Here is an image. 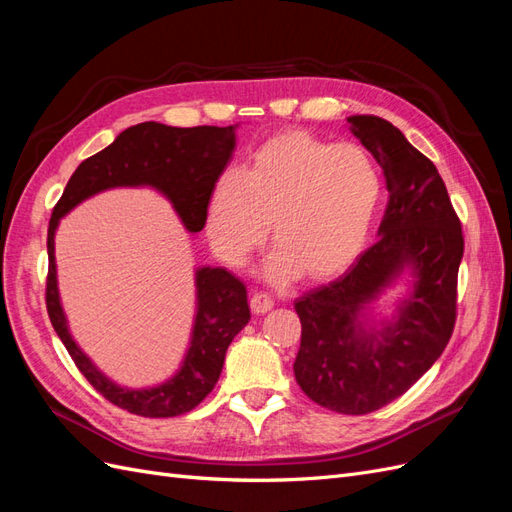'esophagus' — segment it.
Here are the masks:
<instances>
[{"instance_id":"esophagus-1","label":"esophagus","mask_w":512,"mask_h":512,"mask_svg":"<svg viewBox=\"0 0 512 512\" xmlns=\"http://www.w3.org/2000/svg\"><path fill=\"white\" fill-rule=\"evenodd\" d=\"M273 305H275L273 299L265 292H254L252 299H250V307H252L254 314H267Z\"/></svg>"}]
</instances>
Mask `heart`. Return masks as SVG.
Here are the masks:
<instances>
[{"mask_svg": "<svg viewBox=\"0 0 512 512\" xmlns=\"http://www.w3.org/2000/svg\"><path fill=\"white\" fill-rule=\"evenodd\" d=\"M382 183L369 153L307 130L267 138L247 164L226 170L207 207V235L230 265H243L267 239L271 275L322 282L344 273L367 241Z\"/></svg>", "mask_w": 512, "mask_h": 512, "instance_id": "1", "label": "heart"}]
</instances>
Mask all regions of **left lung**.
Instances as JSON below:
<instances>
[{
    "label": "left lung",
    "instance_id": "left-lung-1",
    "mask_svg": "<svg viewBox=\"0 0 512 512\" xmlns=\"http://www.w3.org/2000/svg\"><path fill=\"white\" fill-rule=\"evenodd\" d=\"M348 123L382 166L389 203L380 239L342 277L294 301V378L314 404L361 416L404 395L444 352L457 320L463 232L436 164L391 121L352 115ZM404 268L417 277L411 301L393 325L365 334L355 314Z\"/></svg>",
    "mask_w": 512,
    "mask_h": 512
}]
</instances>
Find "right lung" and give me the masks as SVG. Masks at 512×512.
Wrapping results in <instances>:
<instances>
[{"label": "right lung", "instance_id": "add662e5", "mask_svg": "<svg viewBox=\"0 0 512 512\" xmlns=\"http://www.w3.org/2000/svg\"><path fill=\"white\" fill-rule=\"evenodd\" d=\"M235 128H170L156 121L138 123L121 132L115 143L96 156L81 162L53 207L46 237V312L87 382L111 404L132 414L149 418L179 416L194 410L213 391L230 342L250 320L245 284L226 269H200L196 273L198 314L194 335L179 374L156 389H121L91 365L68 333L55 277L53 237L57 222L74 205L100 190L117 185H153L173 200L185 228L190 232L203 230L211 192L235 151Z\"/></svg>", "mask_w": 512, "mask_h": 512}]
</instances>
